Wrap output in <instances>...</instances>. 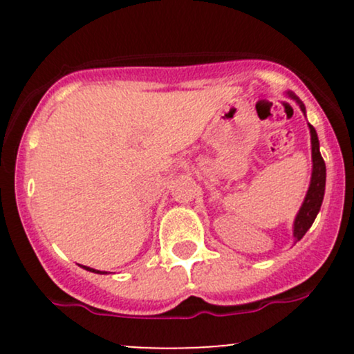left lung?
<instances>
[{"mask_svg":"<svg viewBox=\"0 0 354 354\" xmlns=\"http://www.w3.org/2000/svg\"><path fill=\"white\" fill-rule=\"evenodd\" d=\"M286 95L290 96L291 100H295L296 103L299 104V108H301V111L306 115V108H304L301 100L291 91H286ZM308 126H310V135H311L313 171H311V183H310V188H308L306 198H304L301 208H299L298 214H296L295 218V225H293L295 241H299V239L306 234V231L311 228L316 214L319 213L321 203H323V196H324V186H326V165H324V160L321 158V153H319L318 135H316V129L313 128L310 123H308Z\"/></svg>","mask_w":354,"mask_h":354,"instance_id":"8db88e82","label":"left lung"}]
</instances>
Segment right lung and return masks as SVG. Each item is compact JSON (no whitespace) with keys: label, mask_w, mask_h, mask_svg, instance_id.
Listing matches in <instances>:
<instances>
[{"label":"right lung","mask_w":354,"mask_h":354,"mask_svg":"<svg viewBox=\"0 0 354 354\" xmlns=\"http://www.w3.org/2000/svg\"><path fill=\"white\" fill-rule=\"evenodd\" d=\"M84 270L91 271V273H98V274H106V271H100V270H93V268H88V266H83Z\"/></svg>","instance_id":"1"}]
</instances>
